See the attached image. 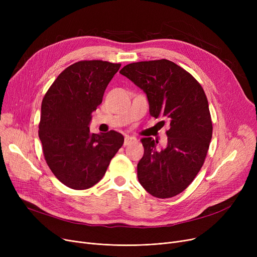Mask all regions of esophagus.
<instances>
[{
  "label": "esophagus",
  "mask_w": 257,
  "mask_h": 257,
  "mask_svg": "<svg viewBox=\"0 0 257 257\" xmlns=\"http://www.w3.org/2000/svg\"><path fill=\"white\" fill-rule=\"evenodd\" d=\"M137 141H138V139H137V138L126 136V137H125V141H124V146H129L130 144H132V143H136Z\"/></svg>",
  "instance_id": "1"
}]
</instances>
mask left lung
Returning <instances> with one entry per match:
<instances>
[{"mask_svg": "<svg viewBox=\"0 0 257 257\" xmlns=\"http://www.w3.org/2000/svg\"><path fill=\"white\" fill-rule=\"evenodd\" d=\"M119 73L146 92L150 114L170 123L165 149L157 150L152 138L142 139L139 181L156 198L176 196L193 182L208 151L212 123L206 94L190 73L167 59L133 62Z\"/></svg>", "mask_w": 257, "mask_h": 257, "instance_id": "1", "label": "left lung"}]
</instances>
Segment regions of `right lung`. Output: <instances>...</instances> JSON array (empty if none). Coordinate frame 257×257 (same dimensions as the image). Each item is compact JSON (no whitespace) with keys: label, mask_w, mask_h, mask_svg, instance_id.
<instances>
[{"label":"right lung","mask_w":257,"mask_h":257,"mask_svg":"<svg viewBox=\"0 0 257 257\" xmlns=\"http://www.w3.org/2000/svg\"><path fill=\"white\" fill-rule=\"evenodd\" d=\"M120 63L78 61L60 73L42 103L38 137L47 164L55 177L73 190H87L104 176L123 146L116 131L91 133V113Z\"/></svg>","instance_id":"1"}]
</instances>
